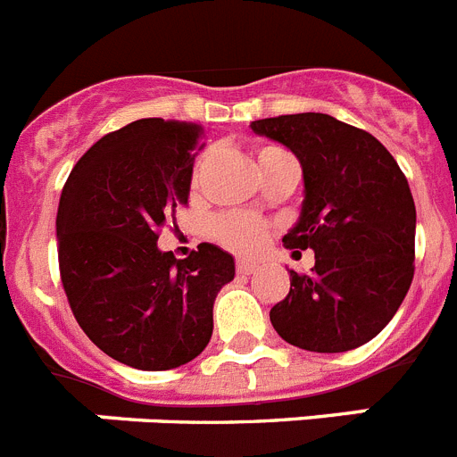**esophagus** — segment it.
<instances>
[{
  "instance_id": "34e87169",
  "label": "esophagus",
  "mask_w": 457,
  "mask_h": 457,
  "mask_svg": "<svg viewBox=\"0 0 457 457\" xmlns=\"http://www.w3.org/2000/svg\"><path fill=\"white\" fill-rule=\"evenodd\" d=\"M256 268L258 265L253 263V261H245V258H240V261H237V274H252V272H256Z\"/></svg>"
}]
</instances>
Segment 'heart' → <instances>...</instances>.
I'll list each match as a JSON object with an SVG mask.
<instances>
[{"instance_id":"heart-1","label":"heart","mask_w":457,"mask_h":457,"mask_svg":"<svg viewBox=\"0 0 457 457\" xmlns=\"http://www.w3.org/2000/svg\"><path fill=\"white\" fill-rule=\"evenodd\" d=\"M277 151H281V148L265 146L261 148L258 157L270 155V153ZM212 236L228 249H236V252L242 253H252L265 242L268 228H265L263 221L256 220V217L252 215H224L217 217V220L212 221Z\"/></svg>"}]
</instances>
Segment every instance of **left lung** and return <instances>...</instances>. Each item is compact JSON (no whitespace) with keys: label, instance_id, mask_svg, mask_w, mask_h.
I'll return each instance as SVG.
<instances>
[{"label":"left lung","instance_id":"1","mask_svg":"<svg viewBox=\"0 0 457 457\" xmlns=\"http://www.w3.org/2000/svg\"><path fill=\"white\" fill-rule=\"evenodd\" d=\"M249 128L300 160L304 199L284 245L316 253L309 274L290 270V293L270 311L272 327L309 353L364 345L389 325L414 277L417 210L407 179L373 135L329 114Z\"/></svg>","mask_w":457,"mask_h":457}]
</instances>
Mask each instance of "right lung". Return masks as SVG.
<instances>
[{"label": "right lung", "instance_id": "add662e5", "mask_svg": "<svg viewBox=\"0 0 457 457\" xmlns=\"http://www.w3.org/2000/svg\"><path fill=\"white\" fill-rule=\"evenodd\" d=\"M204 128L139 119L96 141L75 164L56 212V247L71 309L104 354L139 370L199 357L215 297L236 277L217 245L179 261L157 247L167 217L189 199Z\"/></svg>", "mask_w": 457, "mask_h": 457}]
</instances>
